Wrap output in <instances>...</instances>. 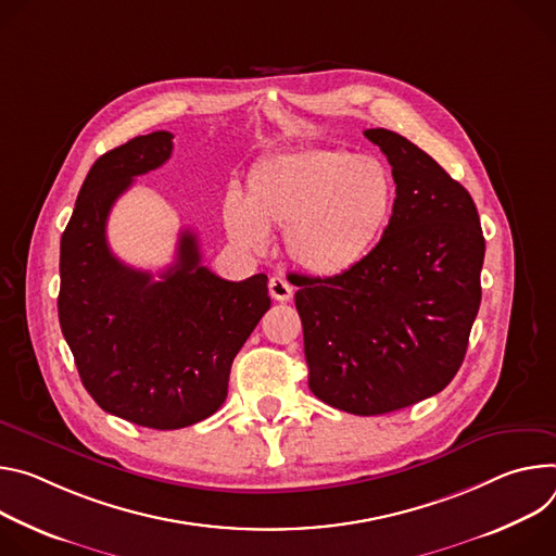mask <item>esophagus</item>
<instances>
[{
	"instance_id": "1",
	"label": "esophagus",
	"mask_w": 556,
	"mask_h": 556,
	"mask_svg": "<svg viewBox=\"0 0 556 556\" xmlns=\"http://www.w3.org/2000/svg\"><path fill=\"white\" fill-rule=\"evenodd\" d=\"M269 293H271V298L278 300V302H287V300L293 298V287L287 282V278L274 276V278L269 280Z\"/></svg>"
}]
</instances>
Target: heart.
<instances>
[{"label":"heart","instance_id":"b5f03b06","mask_svg":"<svg viewBox=\"0 0 556 556\" xmlns=\"http://www.w3.org/2000/svg\"><path fill=\"white\" fill-rule=\"evenodd\" d=\"M395 185L387 165L344 148H300L263 159L244 197L227 194V236L247 252H265L285 227L289 258L320 278L355 269L391 218Z\"/></svg>","mask_w":556,"mask_h":556}]
</instances>
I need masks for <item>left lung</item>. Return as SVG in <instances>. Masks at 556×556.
<instances>
[{
	"mask_svg": "<svg viewBox=\"0 0 556 556\" xmlns=\"http://www.w3.org/2000/svg\"><path fill=\"white\" fill-rule=\"evenodd\" d=\"M393 167L391 220L355 269L300 276L309 389L353 415H382L444 391L481 302L485 240L464 185L397 132L374 128Z\"/></svg>",
	"mask_w": 556,
	"mask_h": 556,
	"instance_id": "8db88e82",
	"label": "left lung"
}]
</instances>
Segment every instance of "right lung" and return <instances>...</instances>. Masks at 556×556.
<instances>
[{
	"mask_svg": "<svg viewBox=\"0 0 556 556\" xmlns=\"http://www.w3.org/2000/svg\"><path fill=\"white\" fill-rule=\"evenodd\" d=\"M172 154L165 130L94 161L59 254V325L79 378L110 415L156 430L192 426L220 408L231 362L271 306L267 276L229 282L201 265L182 229L176 263L159 274L121 263L105 238L114 201Z\"/></svg>",
	"mask_w": 556,
	"mask_h": 556,
	"instance_id": "1",
	"label": "right lung"
}]
</instances>
